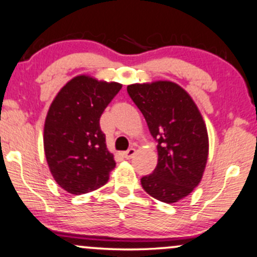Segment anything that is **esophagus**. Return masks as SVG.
I'll return each mask as SVG.
<instances>
[{
  "label": "esophagus",
  "instance_id": "esophagus-1",
  "mask_svg": "<svg viewBox=\"0 0 257 257\" xmlns=\"http://www.w3.org/2000/svg\"><path fill=\"white\" fill-rule=\"evenodd\" d=\"M135 149H133V147H131V149L128 150V151H125V152H123V156H124V158H126V159H131V158H133V156L135 155Z\"/></svg>",
  "mask_w": 257,
  "mask_h": 257
}]
</instances>
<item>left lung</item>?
<instances>
[{"label":"left lung","instance_id":"left-lung-1","mask_svg":"<svg viewBox=\"0 0 257 257\" xmlns=\"http://www.w3.org/2000/svg\"><path fill=\"white\" fill-rule=\"evenodd\" d=\"M126 90L157 141V167L141 179L143 188L161 202H179L203 178L209 155L204 119L190 94L174 82L134 83Z\"/></svg>","mask_w":257,"mask_h":257}]
</instances>
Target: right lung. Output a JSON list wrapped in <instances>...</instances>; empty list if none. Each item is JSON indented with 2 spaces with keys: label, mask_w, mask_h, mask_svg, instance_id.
<instances>
[{
  "label": "right lung",
  "mask_w": 257,
  "mask_h": 257,
  "mask_svg": "<svg viewBox=\"0 0 257 257\" xmlns=\"http://www.w3.org/2000/svg\"><path fill=\"white\" fill-rule=\"evenodd\" d=\"M122 84L88 75L70 79L59 90L44 120L43 147L57 184L71 194L95 191L116 167L99 120Z\"/></svg>",
  "instance_id": "1"
}]
</instances>
